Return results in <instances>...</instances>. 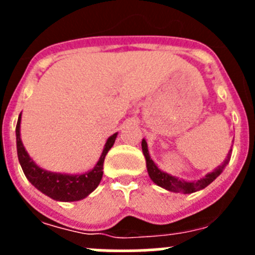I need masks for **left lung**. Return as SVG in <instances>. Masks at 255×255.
<instances>
[{"label": "left lung", "instance_id": "left-lung-1", "mask_svg": "<svg viewBox=\"0 0 255 255\" xmlns=\"http://www.w3.org/2000/svg\"><path fill=\"white\" fill-rule=\"evenodd\" d=\"M234 143V141H233ZM141 150H143V154L145 157V163H147V171L148 175H149L150 180L154 182L155 185L161 186V188L166 189L168 191H172V193H182V194H191V193H195V191H199L202 189H204L206 186H208L212 181H215L218 176H220L222 171L225 170V167L227 166V163L230 162V157H231V152H233V147L227 153V158L222 162L221 166H218L217 168L212 171V172L207 173L206 176L200 177V179L194 180V181H185L184 179H179L176 176H172L170 173L164 172L161 168H158V166L153 162V159L150 158L149 150H148L147 140L143 139L141 140Z\"/></svg>", "mask_w": 255, "mask_h": 255}]
</instances>
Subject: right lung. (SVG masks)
Masks as SVG:
<instances>
[{"label":"right lung","mask_w":255,"mask_h":255,"mask_svg":"<svg viewBox=\"0 0 255 255\" xmlns=\"http://www.w3.org/2000/svg\"><path fill=\"white\" fill-rule=\"evenodd\" d=\"M20 124H21V114L19 115L16 124L17 158L26 179L31 185L37 188L40 193H43L44 195L57 202H78L87 198L92 191L96 190L103 176V162H105L106 154L114 145L117 138V132H115L106 140L102 154L92 170L84 173L71 175V173L52 172V171L39 167L29 155L22 144L21 136H20Z\"/></svg>","instance_id":"right-lung-1"}]
</instances>
